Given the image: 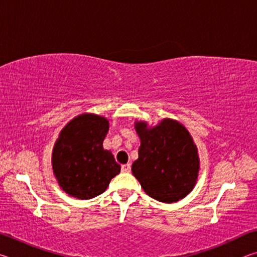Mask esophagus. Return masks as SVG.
Segmentation results:
<instances>
[{
  "label": "esophagus",
  "mask_w": 257,
  "mask_h": 257,
  "mask_svg": "<svg viewBox=\"0 0 257 257\" xmlns=\"http://www.w3.org/2000/svg\"><path fill=\"white\" fill-rule=\"evenodd\" d=\"M130 169H132V167H130V164H123V165H121V171H122L123 173L130 172Z\"/></svg>",
  "instance_id": "obj_1"
}]
</instances>
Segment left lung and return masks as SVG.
Segmentation results:
<instances>
[{
    "label": "left lung",
    "instance_id": "1",
    "mask_svg": "<svg viewBox=\"0 0 257 257\" xmlns=\"http://www.w3.org/2000/svg\"><path fill=\"white\" fill-rule=\"evenodd\" d=\"M136 130L141 147L132 171L143 189L163 203L184 198L194 188L199 169L197 150L189 133L171 119H164L152 129H147L145 122H137Z\"/></svg>",
    "mask_w": 257,
    "mask_h": 257
}]
</instances>
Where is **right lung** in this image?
Listing matches in <instances>:
<instances>
[{"mask_svg":"<svg viewBox=\"0 0 257 257\" xmlns=\"http://www.w3.org/2000/svg\"><path fill=\"white\" fill-rule=\"evenodd\" d=\"M108 121L95 114L71 120L55 143L52 164L60 186L71 196L90 199L105 191L120 172L110 151L103 149Z\"/></svg>","mask_w":257,"mask_h":257,"instance_id":"add662e5","label":"right lung"}]
</instances>
